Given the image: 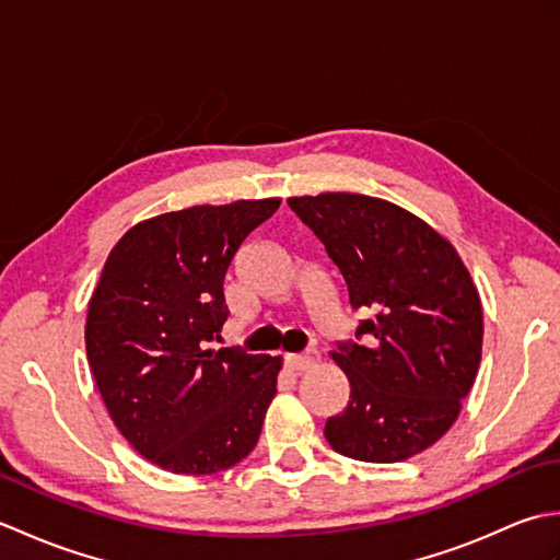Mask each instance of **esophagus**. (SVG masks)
<instances>
[{
	"label": "esophagus",
	"mask_w": 560,
	"mask_h": 560,
	"mask_svg": "<svg viewBox=\"0 0 560 560\" xmlns=\"http://www.w3.org/2000/svg\"><path fill=\"white\" fill-rule=\"evenodd\" d=\"M315 361H317V351H303V353L287 355V365H289V371H293V373L307 371V368H311Z\"/></svg>",
	"instance_id": "obj_1"
}]
</instances>
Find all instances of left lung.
Here are the masks:
<instances>
[{"label":"left lung","mask_w":560,"mask_h":560,"mask_svg":"<svg viewBox=\"0 0 560 560\" xmlns=\"http://www.w3.org/2000/svg\"><path fill=\"white\" fill-rule=\"evenodd\" d=\"M341 271L353 311L371 313L331 353L349 407L325 423L339 455L399 462L455 423L481 361L479 293L443 235L385 199L327 192L289 199Z\"/></svg>","instance_id":"1"}]
</instances>
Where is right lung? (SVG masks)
Returning <instances> with one entry per match:
<instances>
[{
	"label": "right lung",
	"mask_w": 560,
	"mask_h": 560,
	"mask_svg": "<svg viewBox=\"0 0 560 560\" xmlns=\"http://www.w3.org/2000/svg\"><path fill=\"white\" fill-rule=\"evenodd\" d=\"M279 199L161 213L105 261L89 303L86 355L110 419L173 474H217L255 450L279 359L213 349L229 319L223 279Z\"/></svg>",
	"instance_id": "obj_1"
}]
</instances>
